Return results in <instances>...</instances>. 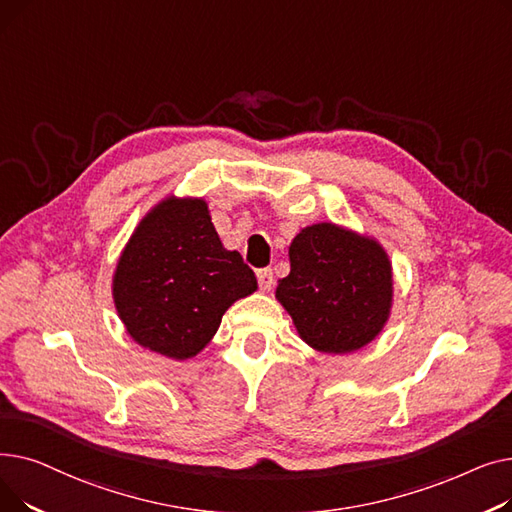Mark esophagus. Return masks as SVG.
Returning a JSON list of instances; mask_svg holds the SVG:
<instances>
[{"mask_svg":"<svg viewBox=\"0 0 512 512\" xmlns=\"http://www.w3.org/2000/svg\"><path fill=\"white\" fill-rule=\"evenodd\" d=\"M257 282H259V288L263 290V292H270L272 290V286H274V274H272V270H257Z\"/></svg>","mask_w":512,"mask_h":512,"instance_id":"1","label":"esophagus"}]
</instances>
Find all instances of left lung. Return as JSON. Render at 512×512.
Masks as SVG:
<instances>
[{"instance_id": "8db88e82", "label": "left lung", "mask_w": 512, "mask_h": 512, "mask_svg": "<svg viewBox=\"0 0 512 512\" xmlns=\"http://www.w3.org/2000/svg\"><path fill=\"white\" fill-rule=\"evenodd\" d=\"M276 299L319 353H355L378 338L394 301L392 261L378 238L334 222L301 228Z\"/></svg>"}]
</instances>
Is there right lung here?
Here are the masks:
<instances>
[{
  "instance_id": "obj_1",
  "label": "right lung",
  "mask_w": 512,
  "mask_h": 512,
  "mask_svg": "<svg viewBox=\"0 0 512 512\" xmlns=\"http://www.w3.org/2000/svg\"><path fill=\"white\" fill-rule=\"evenodd\" d=\"M257 290L238 251L215 232L203 197L168 195L134 228L112 276L126 334L174 361L197 357L224 313Z\"/></svg>"
}]
</instances>
